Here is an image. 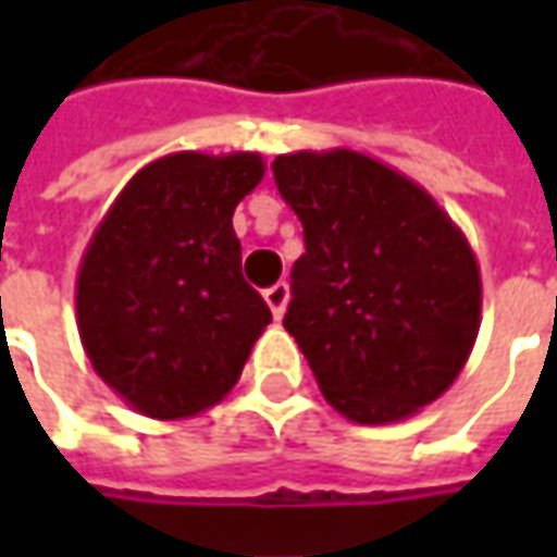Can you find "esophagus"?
<instances>
[{"mask_svg": "<svg viewBox=\"0 0 557 557\" xmlns=\"http://www.w3.org/2000/svg\"><path fill=\"white\" fill-rule=\"evenodd\" d=\"M263 297H267L272 315H275V319H282V315H285V307H288V297H290L288 285H285V282H278V285H272V288H269Z\"/></svg>", "mask_w": 557, "mask_h": 557, "instance_id": "34e87169", "label": "esophagus"}]
</instances>
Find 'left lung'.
Listing matches in <instances>:
<instances>
[{
    "mask_svg": "<svg viewBox=\"0 0 557 557\" xmlns=\"http://www.w3.org/2000/svg\"><path fill=\"white\" fill-rule=\"evenodd\" d=\"M304 225L285 329L322 396L356 424H391L434 403L481 329V267L424 188L350 148L272 161Z\"/></svg>",
    "mask_w": 557,
    "mask_h": 557,
    "instance_id": "8db88e82",
    "label": "left lung"
}]
</instances>
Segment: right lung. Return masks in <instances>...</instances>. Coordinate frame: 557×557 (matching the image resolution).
Returning a JSON list of instances; mask_svg holds the SVG:
<instances>
[{
    "label": "right lung",
    "mask_w": 557,
    "mask_h": 557,
    "mask_svg": "<svg viewBox=\"0 0 557 557\" xmlns=\"http://www.w3.org/2000/svg\"><path fill=\"white\" fill-rule=\"evenodd\" d=\"M267 173L253 151L158 158L123 185L76 272V329L136 412L201 416L242 377L272 312L242 275L232 213Z\"/></svg>",
    "instance_id": "add662e5"
}]
</instances>
